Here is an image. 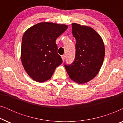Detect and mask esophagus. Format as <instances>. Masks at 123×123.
Masks as SVG:
<instances>
[{
  "mask_svg": "<svg viewBox=\"0 0 123 123\" xmlns=\"http://www.w3.org/2000/svg\"><path fill=\"white\" fill-rule=\"evenodd\" d=\"M62 60H63V62L64 61L65 58V55H62Z\"/></svg>",
  "mask_w": 123,
  "mask_h": 123,
  "instance_id": "34e87169",
  "label": "esophagus"
}]
</instances>
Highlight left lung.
Wrapping results in <instances>:
<instances>
[{"label": "left lung", "instance_id": "1", "mask_svg": "<svg viewBox=\"0 0 123 123\" xmlns=\"http://www.w3.org/2000/svg\"><path fill=\"white\" fill-rule=\"evenodd\" d=\"M72 33L76 39L74 61L65 68L72 80L87 83L96 76L103 63L105 46L100 35L93 28L72 23Z\"/></svg>", "mask_w": 123, "mask_h": 123}]
</instances>
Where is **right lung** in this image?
Masks as SVG:
<instances>
[{
  "instance_id": "right-lung-1",
  "label": "right lung",
  "mask_w": 123,
  "mask_h": 123,
  "mask_svg": "<svg viewBox=\"0 0 123 123\" xmlns=\"http://www.w3.org/2000/svg\"><path fill=\"white\" fill-rule=\"evenodd\" d=\"M67 28L66 25L47 22L33 25L25 31L21 59L25 70L32 80L46 81L62 63L55 41Z\"/></svg>"
}]
</instances>
